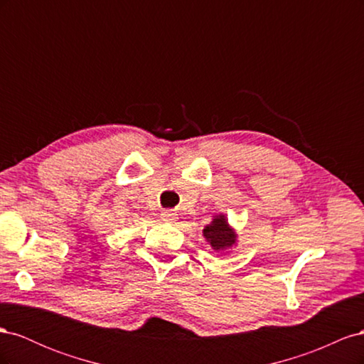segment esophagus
Masks as SVG:
<instances>
[{
	"mask_svg": "<svg viewBox=\"0 0 364 364\" xmlns=\"http://www.w3.org/2000/svg\"><path fill=\"white\" fill-rule=\"evenodd\" d=\"M176 215H178V214L171 211V209H165V211L161 213V218L164 220V222H174Z\"/></svg>",
	"mask_w": 364,
	"mask_h": 364,
	"instance_id": "esophagus-1",
	"label": "esophagus"
}]
</instances>
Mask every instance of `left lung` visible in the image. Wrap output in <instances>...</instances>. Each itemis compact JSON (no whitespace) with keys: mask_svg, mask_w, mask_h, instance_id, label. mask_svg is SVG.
<instances>
[{"mask_svg":"<svg viewBox=\"0 0 364 364\" xmlns=\"http://www.w3.org/2000/svg\"><path fill=\"white\" fill-rule=\"evenodd\" d=\"M203 235L215 250L228 249L235 243L234 230L228 226L223 215L215 217L214 222L203 229Z\"/></svg>","mask_w":364,"mask_h":364,"instance_id":"left-lung-1","label":"left lung"}]
</instances>
